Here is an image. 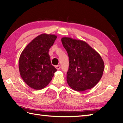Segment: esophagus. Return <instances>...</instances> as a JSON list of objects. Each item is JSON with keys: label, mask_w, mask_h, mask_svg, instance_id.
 <instances>
[{"label": "esophagus", "mask_w": 123, "mask_h": 123, "mask_svg": "<svg viewBox=\"0 0 123 123\" xmlns=\"http://www.w3.org/2000/svg\"><path fill=\"white\" fill-rule=\"evenodd\" d=\"M55 68L56 69H57V70H59L60 68H61V66H59V65H57V66H55Z\"/></svg>", "instance_id": "esophagus-1"}]
</instances>
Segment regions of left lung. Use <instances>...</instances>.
Listing matches in <instances>:
<instances>
[{
	"instance_id": "8db88e82",
	"label": "left lung",
	"mask_w": 123,
	"mask_h": 123,
	"mask_svg": "<svg viewBox=\"0 0 123 123\" xmlns=\"http://www.w3.org/2000/svg\"><path fill=\"white\" fill-rule=\"evenodd\" d=\"M61 41L69 56L68 85L78 92L93 88L101 79L105 68L101 56L84 41L64 37Z\"/></svg>"
}]
</instances>
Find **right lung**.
I'll return each instance as SVG.
<instances>
[{
    "label": "right lung",
    "mask_w": 123,
    "mask_h": 123,
    "mask_svg": "<svg viewBox=\"0 0 123 123\" xmlns=\"http://www.w3.org/2000/svg\"><path fill=\"white\" fill-rule=\"evenodd\" d=\"M56 38L55 35H39L26 45L20 54V75L25 84L32 89L44 88L57 70L51 64L49 55V50Z\"/></svg>",
    "instance_id": "obj_1"
}]
</instances>
